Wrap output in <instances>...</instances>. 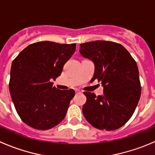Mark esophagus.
I'll return each mask as SVG.
<instances>
[{
    "label": "esophagus",
    "instance_id": "34e87169",
    "mask_svg": "<svg viewBox=\"0 0 155 155\" xmlns=\"http://www.w3.org/2000/svg\"><path fill=\"white\" fill-rule=\"evenodd\" d=\"M75 92H76V94H78V93H81L82 91H80V90H76V91H75Z\"/></svg>",
    "mask_w": 155,
    "mask_h": 155
}]
</instances>
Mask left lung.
Segmentation results:
<instances>
[{"label":"left lung","instance_id":"left-lung-1","mask_svg":"<svg viewBox=\"0 0 155 155\" xmlns=\"http://www.w3.org/2000/svg\"><path fill=\"white\" fill-rule=\"evenodd\" d=\"M80 53L94 64L91 81L98 80L103 94L84 91L87 98L82 112L84 118L99 130H115L131 118L141 94L136 61L122 45L96 40L80 45Z\"/></svg>","mask_w":155,"mask_h":155}]
</instances>
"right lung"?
<instances>
[{
    "label": "right lung",
    "mask_w": 155,
    "mask_h": 155,
    "mask_svg": "<svg viewBox=\"0 0 155 155\" xmlns=\"http://www.w3.org/2000/svg\"><path fill=\"white\" fill-rule=\"evenodd\" d=\"M75 50V43L42 41L25 48L14 60L9 91L25 124L46 130L64 120L75 92L73 89H57L51 80L61 75L64 64Z\"/></svg>",
    "instance_id": "right-lung-1"
}]
</instances>
